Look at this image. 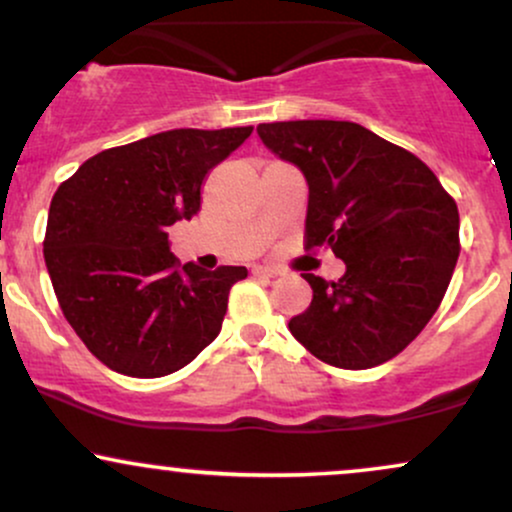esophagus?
I'll list each match as a JSON object with an SVG mask.
<instances>
[{
    "mask_svg": "<svg viewBox=\"0 0 512 512\" xmlns=\"http://www.w3.org/2000/svg\"><path fill=\"white\" fill-rule=\"evenodd\" d=\"M252 274H255V276H267V279H272V276H279L281 274V269L269 267V264H255V267H252Z\"/></svg>",
    "mask_w": 512,
    "mask_h": 512,
    "instance_id": "esophagus-1",
    "label": "esophagus"
}]
</instances>
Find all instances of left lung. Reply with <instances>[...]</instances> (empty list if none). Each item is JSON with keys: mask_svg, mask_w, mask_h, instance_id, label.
Returning <instances> with one entry per match:
<instances>
[{"mask_svg": "<svg viewBox=\"0 0 512 512\" xmlns=\"http://www.w3.org/2000/svg\"><path fill=\"white\" fill-rule=\"evenodd\" d=\"M262 143L303 171L305 248L346 262L338 281L303 274L312 303L288 322L312 355L369 369L415 341L439 310L460 255L453 197L422 159L353 121H276Z\"/></svg>", "mask_w": 512, "mask_h": 512, "instance_id": "obj_1", "label": "left lung"}]
</instances>
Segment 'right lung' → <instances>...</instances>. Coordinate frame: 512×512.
I'll return each mask as SVG.
<instances>
[{"mask_svg":"<svg viewBox=\"0 0 512 512\" xmlns=\"http://www.w3.org/2000/svg\"><path fill=\"white\" fill-rule=\"evenodd\" d=\"M252 126L174 128L78 166L52 197L45 264L59 307L97 360L126 377L186 367L219 336L245 267L181 264L169 229L200 209L209 171Z\"/></svg>","mask_w":512,"mask_h":512,"instance_id":"right-lung-1","label":"right lung"}]
</instances>
